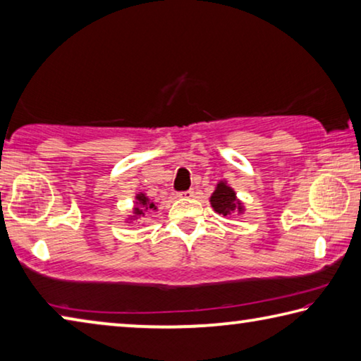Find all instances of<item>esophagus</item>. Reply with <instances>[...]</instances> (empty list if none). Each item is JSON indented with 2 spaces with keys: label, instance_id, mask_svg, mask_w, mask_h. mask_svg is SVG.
<instances>
[{
  "label": "esophagus",
  "instance_id": "obj_1",
  "mask_svg": "<svg viewBox=\"0 0 361 361\" xmlns=\"http://www.w3.org/2000/svg\"><path fill=\"white\" fill-rule=\"evenodd\" d=\"M179 198H192L193 197V190H185V192H179L177 193Z\"/></svg>",
  "mask_w": 361,
  "mask_h": 361
}]
</instances>
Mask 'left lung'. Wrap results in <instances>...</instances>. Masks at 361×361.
Here are the masks:
<instances>
[{
    "mask_svg": "<svg viewBox=\"0 0 361 361\" xmlns=\"http://www.w3.org/2000/svg\"><path fill=\"white\" fill-rule=\"evenodd\" d=\"M211 206L217 214L222 216H230L233 211L243 212V204L241 202L236 200V193L230 185H227V182L221 180L219 184L216 185V190L212 192L211 198Z\"/></svg>",
    "mask_w": 361,
    "mask_h": 361,
    "instance_id": "1",
    "label": "left lung"
}]
</instances>
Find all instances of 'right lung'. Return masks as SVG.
<instances>
[{"instance_id":"add662e5","label":"right lung","mask_w":361,"mask_h":361,"mask_svg":"<svg viewBox=\"0 0 361 361\" xmlns=\"http://www.w3.org/2000/svg\"><path fill=\"white\" fill-rule=\"evenodd\" d=\"M155 211L157 206L153 202H150L149 197H145V193H137L135 195V208L133 209V216L129 219H139V217L145 216V211Z\"/></svg>"}]
</instances>
